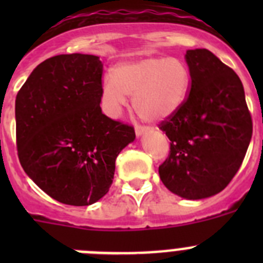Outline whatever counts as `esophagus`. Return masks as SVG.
Listing matches in <instances>:
<instances>
[{"label": "esophagus", "instance_id": "34e87169", "mask_svg": "<svg viewBox=\"0 0 263 263\" xmlns=\"http://www.w3.org/2000/svg\"><path fill=\"white\" fill-rule=\"evenodd\" d=\"M150 127L145 126V125H136V134L137 136H141L143 133H147Z\"/></svg>", "mask_w": 263, "mask_h": 263}]
</instances>
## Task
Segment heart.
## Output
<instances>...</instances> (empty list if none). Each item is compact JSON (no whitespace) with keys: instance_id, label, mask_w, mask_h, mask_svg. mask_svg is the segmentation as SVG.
Instances as JSON below:
<instances>
[{"instance_id":"b5f03b06","label":"heart","mask_w":263,"mask_h":263,"mask_svg":"<svg viewBox=\"0 0 263 263\" xmlns=\"http://www.w3.org/2000/svg\"><path fill=\"white\" fill-rule=\"evenodd\" d=\"M190 85V69L178 58L146 57L122 62L113 68L111 78L104 79V105L109 115H118L126 103L125 95H129L139 117L157 122L183 105Z\"/></svg>"}]
</instances>
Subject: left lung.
Here are the masks:
<instances>
[{
  "instance_id": "8db88e82",
  "label": "left lung",
  "mask_w": 263,
  "mask_h": 263,
  "mask_svg": "<svg viewBox=\"0 0 263 263\" xmlns=\"http://www.w3.org/2000/svg\"><path fill=\"white\" fill-rule=\"evenodd\" d=\"M191 85L184 103L159 127L170 153L159 176L170 191L197 200L221 192L245 158L253 121L236 72L205 48L185 53Z\"/></svg>"
}]
</instances>
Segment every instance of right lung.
I'll list each match as a JSON object with an SVG mask.
<instances>
[{"instance_id":"obj_1","label":"right lung","mask_w":263,"mask_h":263,"mask_svg":"<svg viewBox=\"0 0 263 263\" xmlns=\"http://www.w3.org/2000/svg\"><path fill=\"white\" fill-rule=\"evenodd\" d=\"M103 63L84 53L42 62L18 90L15 134L21 166L41 190L68 205L109 191L116 158L133 142L132 125L101 111Z\"/></svg>"}]
</instances>
